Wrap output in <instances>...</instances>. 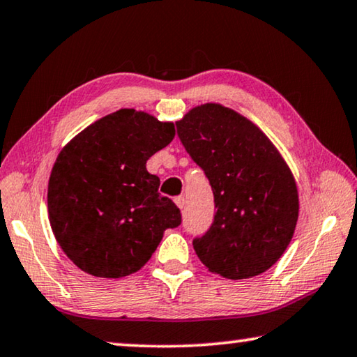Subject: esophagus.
Here are the masks:
<instances>
[{"mask_svg": "<svg viewBox=\"0 0 357 357\" xmlns=\"http://www.w3.org/2000/svg\"><path fill=\"white\" fill-rule=\"evenodd\" d=\"M174 203H176L178 208L183 209V208L185 206V198H184V195H179V197L174 198Z\"/></svg>", "mask_w": 357, "mask_h": 357, "instance_id": "esophagus-1", "label": "esophagus"}]
</instances>
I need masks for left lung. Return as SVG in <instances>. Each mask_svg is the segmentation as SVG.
I'll return each mask as SVG.
<instances>
[{
    "label": "left lung",
    "instance_id": "left-lung-1",
    "mask_svg": "<svg viewBox=\"0 0 357 357\" xmlns=\"http://www.w3.org/2000/svg\"><path fill=\"white\" fill-rule=\"evenodd\" d=\"M178 137L213 187L215 215L193 249L211 273L250 279L287 250L299 215L287 162L255 124L220 104L192 108Z\"/></svg>",
    "mask_w": 357,
    "mask_h": 357
}]
</instances>
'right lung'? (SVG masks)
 <instances>
[{
	"label": "right lung",
	"mask_w": 357,
	"mask_h": 357,
	"mask_svg": "<svg viewBox=\"0 0 357 357\" xmlns=\"http://www.w3.org/2000/svg\"><path fill=\"white\" fill-rule=\"evenodd\" d=\"M174 138V124L121 108L66 144L48 181L53 234L86 274L119 279L146 264L179 208L159 192L146 160Z\"/></svg>",
	"instance_id": "add662e5"
}]
</instances>
